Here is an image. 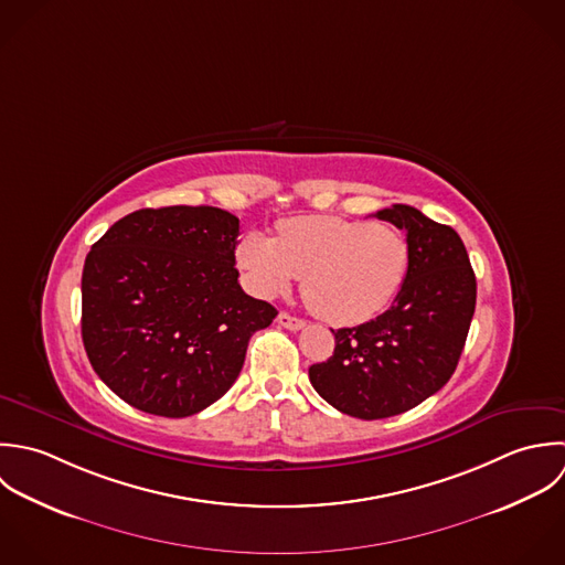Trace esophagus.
Masks as SVG:
<instances>
[{
	"instance_id": "34e87169",
	"label": "esophagus",
	"mask_w": 565,
	"mask_h": 565,
	"mask_svg": "<svg viewBox=\"0 0 565 565\" xmlns=\"http://www.w3.org/2000/svg\"><path fill=\"white\" fill-rule=\"evenodd\" d=\"M278 324L285 327V329H289V331H300V329L307 327L305 320L294 318V316H289V313H278Z\"/></svg>"
}]
</instances>
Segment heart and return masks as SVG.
I'll return each mask as SVG.
<instances>
[{
  "instance_id": "heart-1",
  "label": "heart",
  "mask_w": 565,
  "mask_h": 565,
  "mask_svg": "<svg viewBox=\"0 0 565 565\" xmlns=\"http://www.w3.org/2000/svg\"><path fill=\"white\" fill-rule=\"evenodd\" d=\"M409 256L398 230L331 214L285 218L276 238L247 232L236 245V263L256 296L276 298L302 276L309 309L342 327L369 322L392 305Z\"/></svg>"
}]
</instances>
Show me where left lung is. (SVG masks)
I'll return each instance as SVG.
<instances>
[{
  "label": "left lung",
  "mask_w": 565,
  "mask_h": 565,
  "mask_svg": "<svg viewBox=\"0 0 565 565\" xmlns=\"http://www.w3.org/2000/svg\"><path fill=\"white\" fill-rule=\"evenodd\" d=\"M375 216L405 230L407 278L385 313L333 331V358L309 369L327 403L364 420L407 412L438 392L458 366L476 311V274L454 227L403 203Z\"/></svg>",
  "instance_id": "left-lung-1"
}]
</instances>
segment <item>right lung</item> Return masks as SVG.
Instances as JSON below:
<instances>
[{"instance_id": "right-lung-1", "label": "right lung", "mask_w": 565, "mask_h": 565, "mask_svg": "<svg viewBox=\"0 0 565 565\" xmlns=\"http://www.w3.org/2000/svg\"><path fill=\"white\" fill-rule=\"evenodd\" d=\"M238 218L212 205L136 210L83 267L92 369L129 405L182 418L221 398L278 311L238 285Z\"/></svg>"}]
</instances>
